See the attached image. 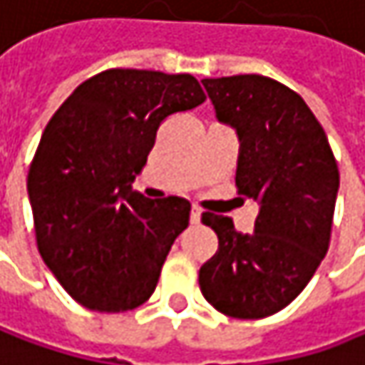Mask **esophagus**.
Instances as JSON below:
<instances>
[{"instance_id":"obj_1","label":"esophagus","mask_w":365,"mask_h":365,"mask_svg":"<svg viewBox=\"0 0 365 365\" xmlns=\"http://www.w3.org/2000/svg\"><path fill=\"white\" fill-rule=\"evenodd\" d=\"M199 220H201V210L191 207V224H199Z\"/></svg>"}]
</instances>
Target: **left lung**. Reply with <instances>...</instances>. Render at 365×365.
Wrapping results in <instances>:
<instances>
[{"instance_id": "obj_1", "label": "left lung", "mask_w": 365, "mask_h": 365, "mask_svg": "<svg viewBox=\"0 0 365 365\" xmlns=\"http://www.w3.org/2000/svg\"><path fill=\"white\" fill-rule=\"evenodd\" d=\"M216 118L239 135L237 189L259 203L255 230L203 214L218 251L201 266L199 289L230 318L272 316L299 295L330 245L339 168L324 128L282 83L239 74L201 81Z\"/></svg>"}]
</instances>
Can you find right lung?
Returning a JSON list of instances; mask_svg holds the SVG:
<instances>
[{
  "instance_id": "add662e5",
  "label": "right lung",
  "mask_w": 365,
  "mask_h": 365,
  "mask_svg": "<svg viewBox=\"0 0 365 365\" xmlns=\"http://www.w3.org/2000/svg\"><path fill=\"white\" fill-rule=\"evenodd\" d=\"M203 101L191 74L112 68L78 85L45 126L26 178L37 247L81 305L120 314L155 291L191 203L145 199L133 180L162 120Z\"/></svg>"
}]
</instances>
